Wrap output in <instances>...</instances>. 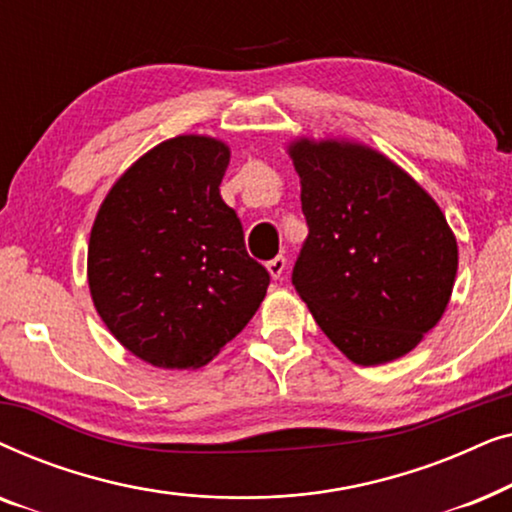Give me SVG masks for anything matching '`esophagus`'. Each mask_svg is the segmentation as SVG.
Segmentation results:
<instances>
[{
    "mask_svg": "<svg viewBox=\"0 0 512 512\" xmlns=\"http://www.w3.org/2000/svg\"><path fill=\"white\" fill-rule=\"evenodd\" d=\"M284 270H286V258L284 256H275L272 261H268V272L272 275V279L282 277Z\"/></svg>",
    "mask_w": 512,
    "mask_h": 512,
    "instance_id": "34e87169",
    "label": "esophagus"
}]
</instances>
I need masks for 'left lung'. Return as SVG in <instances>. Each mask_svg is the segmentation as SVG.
<instances>
[{"instance_id":"left-lung-1","label":"left lung","mask_w":512,"mask_h":512,"mask_svg":"<svg viewBox=\"0 0 512 512\" xmlns=\"http://www.w3.org/2000/svg\"><path fill=\"white\" fill-rule=\"evenodd\" d=\"M307 233L291 282L314 321L359 366L394 361L443 317L457 240L417 181L373 149L291 146Z\"/></svg>"}]
</instances>
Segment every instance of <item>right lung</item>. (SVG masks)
Instances as JSON below:
<instances>
[{
	"label": "right lung",
	"instance_id": "1",
	"mask_svg": "<svg viewBox=\"0 0 512 512\" xmlns=\"http://www.w3.org/2000/svg\"><path fill=\"white\" fill-rule=\"evenodd\" d=\"M226 144L181 135L116 181L88 244V284L104 324L158 368H200L265 298L270 272L244 247L221 198Z\"/></svg>",
	"mask_w": 512,
	"mask_h": 512
}]
</instances>
